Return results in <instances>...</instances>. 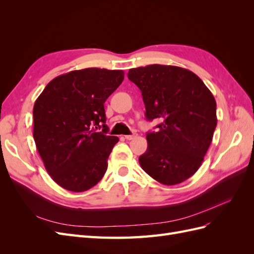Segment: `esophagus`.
Listing matches in <instances>:
<instances>
[{
  "instance_id": "1",
  "label": "esophagus",
  "mask_w": 254,
  "mask_h": 254,
  "mask_svg": "<svg viewBox=\"0 0 254 254\" xmlns=\"http://www.w3.org/2000/svg\"><path fill=\"white\" fill-rule=\"evenodd\" d=\"M137 134L136 133H133V134H128V135H125V139L126 140H133L134 137H136Z\"/></svg>"
}]
</instances>
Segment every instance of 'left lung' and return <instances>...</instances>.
Returning <instances> with one entry per match:
<instances>
[{"label":"left lung","mask_w":254,"mask_h":254,"mask_svg":"<svg viewBox=\"0 0 254 254\" xmlns=\"http://www.w3.org/2000/svg\"><path fill=\"white\" fill-rule=\"evenodd\" d=\"M128 78L142 92L146 119L162 121L148 132L143 171L165 186L189 179L200 167L217 125L216 102L196 74L175 65L130 68Z\"/></svg>","instance_id":"obj_1"}]
</instances>
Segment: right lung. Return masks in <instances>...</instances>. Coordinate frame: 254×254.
Here are the masks:
<instances>
[{
  "label": "right lung",
  "instance_id": "obj_1",
  "mask_svg": "<svg viewBox=\"0 0 254 254\" xmlns=\"http://www.w3.org/2000/svg\"><path fill=\"white\" fill-rule=\"evenodd\" d=\"M124 79L122 70L88 67L51 80L34 105V140L58 186L84 191L101 181L118 136L107 135L104 104ZM96 128H94V126ZM102 128V132L95 131Z\"/></svg>",
  "mask_w": 254,
  "mask_h": 254
}]
</instances>
